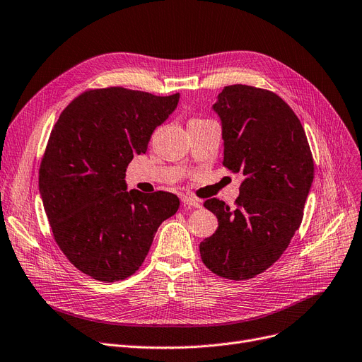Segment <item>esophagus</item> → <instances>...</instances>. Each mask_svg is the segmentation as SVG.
Instances as JSON below:
<instances>
[{
    "label": "esophagus",
    "instance_id": "34e87169",
    "mask_svg": "<svg viewBox=\"0 0 362 362\" xmlns=\"http://www.w3.org/2000/svg\"><path fill=\"white\" fill-rule=\"evenodd\" d=\"M182 202L185 206H194V208H199L201 202L198 199H195L194 197H189V195H183L182 197Z\"/></svg>",
    "mask_w": 362,
    "mask_h": 362
}]
</instances>
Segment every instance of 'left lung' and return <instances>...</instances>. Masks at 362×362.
I'll return each mask as SVG.
<instances>
[{
    "instance_id": "1",
    "label": "left lung",
    "mask_w": 362,
    "mask_h": 362,
    "mask_svg": "<svg viewBox=\"0 0 362 362\" xmlns=\"http://www.w3.org/2000/svg\"><path fill=\"white\" fill-rule=\"evenodd\" d=\"M213 111L221 123L223 165L245 179L236 210L217 198L204 202L218 227L199 252L220 277L252 279L281 257L299 229L314 161L296 114L270 90L224 86Z\"/></svg>"
}]
</instances>
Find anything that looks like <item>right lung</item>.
I'll return each instance as SVG.
<instances>
[{"mask_svg": "<svg viewBox=\"0 0 362 362\" xmlns=\"http://www.w3.org/2000/svg\"><path fill=\"white\" fill-rule=\"evenodd\" d=\"M180 95L95 89L57 120L40 168V194L54 239L82 273L117 281L135 273L160 224L179 210L175 194L127 191L126 168Z\"/></svg>", "mask_w": 362, "mask_h": 362, "instance_id": "add662e5", "label": "right lung"}]
</instances>
